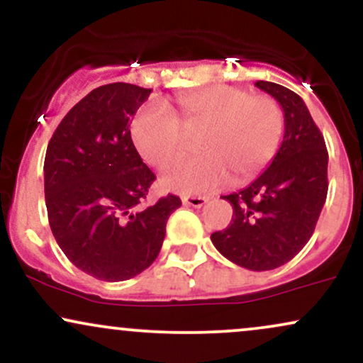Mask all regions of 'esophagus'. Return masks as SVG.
Returning <instances> with one entry per match:
<instances>
[{"label": "esophagus", "instance_id": "34e87169", "mask_svg": "<svg viewBox=\"0 0 363 363\" xmlns=\"http://www.w3.org/2000/svg\"><path fill=\"white\" fill-rule=\"evenodd\" d=\"M182 203L187 206L201 208L208 203V198H205V196H182Z\"/></svg>", "mask_w": 363, "mask_h": 363}]
</instances>
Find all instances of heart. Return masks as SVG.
Instances as JSON below:
<instances>
[{
    "label": "heart",
    "instance_id": "1",
    "mask_svg": "<svg viewBox=\"0 0 363 363\" xmlns=\"http://www.w3.org/2000/svg\"><path fill=\"white\" fill-rule=\"evenodd\" d=\"M181 123L162 104L136 116L131 138L150 165L167 169L186 155L189 136L199 138L201 157L164 174L165 187L181 193H210L227 184L245 182L277 155L285 129V114L277 99L251 95L237 86H208L177 97Z\"/></svg>",
    "mask_w": 363,
    "mask_h": 363
}]
</instances>
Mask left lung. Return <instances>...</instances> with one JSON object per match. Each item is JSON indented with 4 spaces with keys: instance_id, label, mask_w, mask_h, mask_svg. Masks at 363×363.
<instances>
[{
    "instance_id": "8db88e82",
    "label": "left lung",
    "mask_w": 363,
    "mask_h": 363,
    "mask_svg": "<svg viewBox=\"0 0 363 363\" xmlns=\"http://www.w3.org/2000/svg\"><path fill=\"white\" fill-rule=\"evenodd\" d=\"M256 86L281 106L285 135L272 165L256 181L222 196L234 215L227 228L211 234V242L235 264L268 272L297 256L314 234L328 196V150L295 91L262 80Z\"/></svg>"
}]
</instances>
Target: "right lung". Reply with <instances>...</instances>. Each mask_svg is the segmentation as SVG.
<instances>
[{"label":"right lung","instance_id":"1","mask_svg":"<svg viewBox=\"0 0 363 363\" xmlns=\"http://www.w3.org/2000/svg\"><path fill=\"white\" fill-rule=\"evenodd\" d=\"M150 94L131 83L91 90L62 118L45 152L54 239L97 280L124 281L145 272L160 252L169 216L181 206L174 194L145 206L155 174L136 152L129 123Z\"/></svg>","mask_w":363,"mask_h":363}]
</instances>
